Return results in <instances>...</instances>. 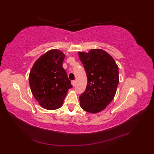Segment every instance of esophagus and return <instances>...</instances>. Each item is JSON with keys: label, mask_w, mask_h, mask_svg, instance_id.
<instances>
[{"label": "esophagus", "mask_w": 154, "mask_h": 154, "mask_svg": "<svg viewBox=\"0 0 154 154\" xmlns=\"http://www.w3.org/2000/svg\"><path fill=\"white\" fill-rule=\"evenodd\" d=\"M71 84H72V85L74 87V85H75V84H76V82H75V81H72V82H71Z\"/></svg>", "instance_id": "esophagus-1"}]
</instances>
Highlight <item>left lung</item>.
Instances as JSON below:
<instances>
[{"label": "left lung", "mask_w": 154, "mask_h": 154, "mask_svg": "<svg viewBox=\"0 0 154 154\" xmlns=\"http://www.w3.org/2000/svg\"><path fill=\"white\" fill-rule=\"evenodd\" d=\"M87 76L85 92L80 96V106L88 112L103 110L114 99L119 83L118 65L111 56L101 49L78 52Z\"/></svg>", "instance_id": "left-lung-1"}]
</instances>
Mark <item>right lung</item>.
<instances>
[{
	"instance_id": "1",
	"label": "right lung",
	"mask_w": 154,
	"mask_h": 154,
	"mask_svg": "<svg viewBox=\"0 0 154 154\" xmlns=\"http://www.w3.org/2000/svg\"><path fill=\"white\" fill-rule=\"evenodd\" d=\"M64 58L62 51L51 49L37 59L31 69L29 82L31 92L45 109L60 108L72 87L62 67Z\"/></svg>"
}]
</instances>
